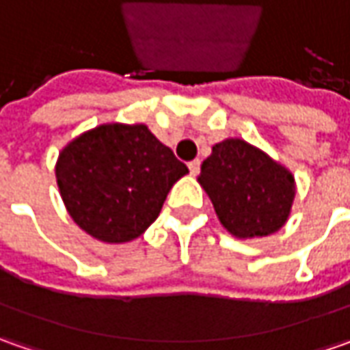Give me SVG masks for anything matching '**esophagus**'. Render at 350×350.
<instances>
[{
    "instance_id": "34e87169",
    "label": "esophagus",
    "mask_w": 350,
    "mask_h": 350,
    "mask_svg": "<svg viewBox=\"0 0 350 350\" xmlns=\"http://www.w3.org/2000/svg\"><path fill=\"white\" fill-rule=\"evenodd\" d=\"M189 171H191V175H198V171H200V159H193L189 163Z\"/></svg>"
}]
</instances>
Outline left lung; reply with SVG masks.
I'll return each instance as SVG.
<instances>
[{
    "mask_svg": "<svg viewBox=\"0 0 350 350\" xmlns=\"http://www.w3.org/2000/svg\"><path fill=\"white\" fill-rule=\"evenodd\" d=\"M198 183L224 228L243 239L278 232L288 220L296 195L288 169L239 138L212 148V155L202 161Z\"/></svg>",
    "mask_w": 350,
    "mask_h": 350,
    "instance_id": "obj_1",
    "label": "left lung"
}]
</instances>
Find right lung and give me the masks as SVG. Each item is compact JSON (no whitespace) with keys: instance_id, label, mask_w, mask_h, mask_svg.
Segmentation results:
<instances>
[{"instance_id":"add662e5","label":"right lung","mask_w":350,"mask_h":350,"mask_svg":"<svg viewBox=\"0 0 350 350\" xmlns=\"http://www.w3.org/2000/svg\"><path fill=\"white\" fill-rule=\"evenodd\" d=\"M189 169L146 124H103L62 150L56 181L74 222L105 243L142 235Z\"/></svg>"}]
</instances>
